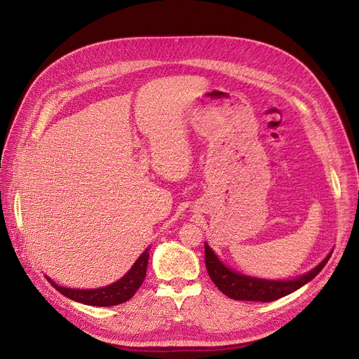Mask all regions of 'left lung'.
<instances>
[{
	"mask_svg": "<svg viewBox=\"0 0 359 359\" xmlns=\"http://www.w3.org/2000/svg\"><path fill=\"white\" fill-rule=\"evenodd\" d=\"M330 255L313 271L297 279L265 280V279H257V278H250L246 275L237 273L229 269L227 266H224L219 262V259L215 256V253L211 250V248L205 243V266L215 287L224 295H227L233 299L260 301V303H271V301L285 297L297 291L303 285H306L307 282H310L316 275H318L320 271L326 266L327 260L330 259Z\"/></svg>",
	"mask_w": 359,
	"mask_h": 359,
	"instance_id": "left-lung-1",
	"label": "left lung"
}]
</instances>
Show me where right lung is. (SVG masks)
I'll list each match as a JSON object with an SVG mask.
<instances>
[{
	"mask_svg": "<svg viewBox=\"0 0 359 359\" xmlns=\"http://www.w3.org/2000/svg\"><path fill=\"white\" fill-rule=\"evenodd\" d=\"M149 249H147L140 259L134 263V266L129 269V272L122 276L115 284H111L104 288L99 290H72V288H64L56 285L52 279L48 278L49 284L60 291L62 295L79 301V303L94 306V307H111L125 303V301L130 299L134 294L138 291V288L142 285L147 273V265L149 257Z\"/></svg>",
	"mask_w": 359,
	"mask_h": 359,
	"instance_id": "right-lung-1",
	"label": "right lung"
}]
</instances>
